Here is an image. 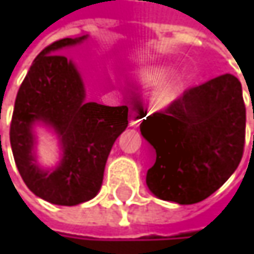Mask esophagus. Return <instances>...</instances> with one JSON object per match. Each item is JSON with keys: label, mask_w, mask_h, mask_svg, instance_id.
I'll list each match as a JSON object with an SVG mask.
<instances>
[{"label": "esophagus", "mask_w": 254, "mask_h": 254, "mask_svg": "<svg viewBox=\"0 0 254 254\" xmlns=\"http://www.w3.org/2000/svg\"><path fill=\"white\" fill-rule=\"evenodd\" d=\"M141 118H142L141 113H133V115H132V119H130V124H132V125H136V124L141 121Z\"/></svg>", "instance_id": "1"}]
</instances>
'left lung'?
Returning <instances> with one entry per match:
<instances>
[{
    "label": "left lung",
    "instance_id": "1",
    "mask_svg": "<svg viewBox=\"0 0 254 254\" xmlns=\"http://www.w3.org/2000/svg\"><path fill=\"white\" fill-rule=\"evenodd\" d=\"M139 129L156 150V162L147 172L150 191L166 201L198 203L219 190L241 162L246 142L241 83L225 73L188 88L142 119Z\"/></svg>",
    "mask_w": 254,
    "mask_h": 254
}]
</instances>
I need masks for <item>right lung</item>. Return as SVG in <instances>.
<instances>
[{
	"label": "right lung",
	"mask_w": 254,
	"mask_h": 254,
	"mask_svg": "<svg viewBox=\"0 0 254 254\" xmlns=\"http://www.w3.org/2000/svg\"><path fill=\"white\" fill-rule=\"evenodd\" d=\"M85 38L59 39L36 56L19 88L10 125L22 179L35 195L59 206H76L97 195L110 150L127 127V106L86 103L77 69L60 54ZM35 122L54 127L61 136L64 159L53 173L39 170L31 154Z\"/></svg>",
	"instance_id": "obj_1"
}]
</instances>
